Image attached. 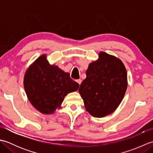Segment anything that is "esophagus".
<instances>
[{
  "label": "esophagus",
  "instance_id": "obj_1",
  "mask_svg": "<svg viewBox=\"0 0 153 153\" xmlns=\"http://www.w3.org/2000/svg\"><path fill=\"white\" fill-rule=\"evenodd\" d=\"M76 82L79 84V85H80L81 83H82V80H81L80 79H77V80H76Z\"/></svg>",
  "mask_w": 153,
  "mask_h": 153
}]
</instances>
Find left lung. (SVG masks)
Segmentation results:
<instances>
[{"mask_svg": "<svg viewBox=\"0 0 153 153\" xmlns=\"http://www.w3.org/2000/svg\"><path fill=\"white\" fill-rule=\"evenodd\" d=\"M98 60L89 64L79 93L91 115L102 118L118 108L128 87L124 64L117 57L100 52Z\"/></svg>", "mask_w": 153, "mask_h": 153, "instance_id": "1", "label": "left lung"}]
</instances>
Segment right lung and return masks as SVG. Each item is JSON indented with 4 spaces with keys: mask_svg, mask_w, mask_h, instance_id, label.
Instances as JSON below:
<instances>
[{
    "mask_svg": "<svg viewBox=\"0 0 153 153\" xmlns=\"http://www.w3.org/2000/svg\"><path fill=\"white\" fill-rule=\"evenodd\" d=\"M46 54L39 57L25 74L24 86L27 98L35 108L51 114L61 108L68 93L76 91L79 85L54 65H51Z\"/></svg>",
    "mask_w": 153,
    "mask_h": 153,
    "instance_id": "1",
    "label": "right lung"
}]
</instances>
